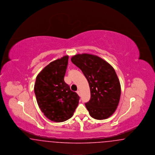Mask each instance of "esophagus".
Returning a JSON list of instances; mask_svg holds the SVG:
<instances>
[{"label": "esophagus", "mask_w": 155, "mask_h": 155, "mask_svg": "<svg viewBox=\"0 0 155 155\" xmlns=\"http://www.w3.org/2000/svg\"><path fill=\"white\" fill-rule=\"evenodd\" d=\"M77 94H78L79 96H80V91H77Z\"/></svg>", "instance_id": "34e87169"}]
</instances>
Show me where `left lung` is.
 Returning <instances> with one entry per match:
<instances>
[{
	"instance_id": "obj_1",
	"label": "left lung",
	"mask_w": 155,
	"mask_h": 155,
	"mask_svg": "<svg viewBox=\"0 0 155 155\" xmlns=\"http://www.w3.org/2000/svg\"><path fill=\"white\" fill-rule=\"evenodd\" d=\"M71 60L87 79L91 99L85 103L90 116L96 120L110 117L118 106L121 85L110 64L101 58L88 53L77 54Z\"/></svg>"
}]
</instances>
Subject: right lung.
I'll use <instances>...</instances> for the list:
<instances>
[{"instance_id": "right-lung-1", "label": "right lung", "mask_w": 155, "mask_h": 155, "mask_svg": "<svg viewBox=\"0 0 155 155\" xmlns=\"http://www.w3.org/2000/svg\"><path fill=\"white\" fill-rule=\"evenodd\" d=\"M68 60L66 55L51 62L38 74L34 85L39 108L54 122L71 118L79 103V96L64 81Z\"/></svg>"}]
</instances>
